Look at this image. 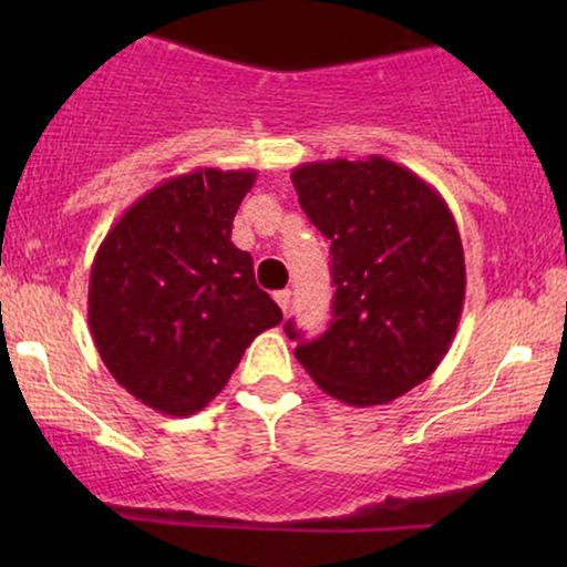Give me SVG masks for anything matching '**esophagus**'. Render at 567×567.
Instances as JSON below:
<instances>
[{"instance_id":"esophagus-1","label":"esophagus","mask_w":567,"mask_h":567,"mask_svg":"<svg viewBox=\"0 0 567 567\" xmlns=\"http://www.w3.org/2000/svg\"><path fill=\"white\" fill-rule=\"evenodd\" d=\"M275 301L279 303V309H282L285 315H288V309H290V290H277L275 292Z\"/></svg>"}]
</instances>
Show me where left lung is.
<instances>
[{
	"instance_id": "8db88e82",
	"label": "left lung",
	"mask_w": 567,
	"mask_h": 567,
	"mask_svg": "<svg viewBox=\"0 0 567 567\" xmlns=\"http://www.w3.org/2000/svg\"><path fill=\"white\" fill-rule=\"evenodd\" d=\"M303 213L330 239L333 320L285 333L324 394L386 405L437 370L466 292L461 234L445 199L392 159L306 162L292 171Z\"/></svg>"
}]
</instances>
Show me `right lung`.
I'll list each match as a JSON object with an SVG mask.
<instances>
[{
    "instance_id": "1",
    "label": "right lung",
    "mask_w": 567,
    "mask_h": 567,
    "mask_svg": "<svg viewBox=\"0 0 567 567\" xmlns=\"http://www.w3.org/2000/svg\"><path fill=\"white\" fill-rule=\"evenodd\" d=\"M256 171H199L154 186L122 213L90 269L87 322L103 365L143 405L192 415L252 338L282 322L231 243Z\"/></svg>"
}]
</instances>
